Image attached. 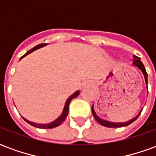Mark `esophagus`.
<instances>
[{
  "label": "esophagus",
  "instance_id": "obj_1",
  "mask_svg": "<svg viewBox=\"0 0 156 156\" xmlns=\"http://www.w3.org/2000/svg\"><path fill=\"white\" fill-rule=\"evenodd\" d=\"M91 86H93L91 83H83V84L81 85V88L82 89H83V88H86V87H91Z\"/></svg>",
  "mask_w": 156,
  "mask_h": 156
}]
</instances>
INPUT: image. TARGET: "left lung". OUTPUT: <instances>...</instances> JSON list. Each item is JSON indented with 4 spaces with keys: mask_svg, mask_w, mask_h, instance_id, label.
<instances>
[{
    "mask_svg": "<svg viewBox=\"0 0 156 156\" xmlns=\"http://www.w3.org/2000/svg\"><path fill=\"white\" fill-rule=\"evenodd\" d=\"M133 66L134 67H136L138 69H140L142 73V74L144 75V81H145V84H146V88H147V95H148V75L147 73L145 71V68H144V64H143V62H141L140 58L136 57L135 55L133 56V63H132ZM141 111H142V109L140 110V112L134 118H133L132 119L130 120L127 121V122H121V123H115V122H110V121L108 120H105V119H103L99 117L97 115V114L95 113L94 108V105L92 106V113H93V115H94V117L96 119L97 122H98L99 124L103 125V126H105V127H108V128H119V127H123V126H128L129 124H130L131 123H133L134 121H135L137 119V118L140 116V115Z\"/></svg>",
    "mask_w": 156,
    "mask_h": 156,
    "instance_id": "8db88e82",
    "label": "left lung"
}]
</instances>
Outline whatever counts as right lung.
Returning <instances> with one entry per match:
<instances>
[{"mask_svg":"<svg viewBox=\"0 0 156 156\" xmlns=\"http://www.w3.org/2000/svg\"><path fill=\"white\" fill-rule=\"evenodd\" d=\"M46 45H48V43H41V44H39L37 45V46H36V47H34L32 49H31L30 51H28L27 53H25V54L23 55L22 58H20V60H21L22 58H24V57H26L27 55L30 54L31 52H32V51H34L35 50H37V49L43 48V47H45ZM78 95H79V91L78 90V91L75 92L74 94H72L71 96L67 99V101H66V103H65L64 108H63V110H62V113L61 114V115H60L57 119H55L54 121H52V122H51V123H48V124H37V123H34V122H32V121H29L27 120V119H26L24 117H22V118H23V119H24L26 122H27L29 124H31V125L34 126V127L40 128V129H52V128L58 127V126H59V125H60V124H61L65 120V119H66L67 116H68V112H69V105H70V102H71V100L73 99V98L78 97Z\"/></svg>","mask_w":156,"mask_h":156,"instance_id":"add662e5","label":"right lung"}]
</instances>
